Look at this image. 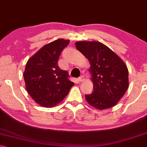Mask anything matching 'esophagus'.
Segmentation results:
<instances>
[{
	"instance_id": "1",
	"label": "esophagus",
	"mask_w": 147,
	"mask_h": 147,
	"mask_svg": "<svg viewBox=\"0 0 147 147\" xmlns=\"http://www.w3.org/2000/svg\"><path fill=\"white\" fill-rule=\"evenodd\" d=\"M84 80H85L84 76H81L80 77L78 78V80L79 82H82V81H84Z\"/></svg>"
}]
</instances>
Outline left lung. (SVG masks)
Returning <instances> with one entry per match:
<instances>
[{
  "label": "left lung",
  "instance_id": "1",
  "mask_svg": "<svg viewBox=\"0 0 147 147\" xmlns=\"http://www.w3.org/2000/svg\"><path fill=\"white\" fill-rule=\"evenodd\" d=\"M76 47L90 65L93 91L85 95L87 102L99 110L115 106L129 87L126 65L117 54L99 41H78Z\"/></svg>",
  "mask_w": 147,
  "mask_h": 147
}]
</instances>
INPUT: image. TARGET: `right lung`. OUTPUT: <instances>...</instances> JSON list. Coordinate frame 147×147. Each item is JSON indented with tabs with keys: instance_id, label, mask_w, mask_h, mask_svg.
Returning <instances> with one entry per match:
<instances>
[{
	"instance_id": "add662e5",
	"label": "right lung",
	"mask_w": 147,
	"mask_h": 147,
	"mask_svg": "<svg viewBox=\"0 0 147 147\" xmlns=\"http://www.w3.org/2000/svg\"><path fill=\"white\" fill-rule=\"evenodd\" d=\"M69 40L59 39L43 46L27 61L24 72L26 89L40 106L52 108L68 95L74 82L68 79L67 71L58 65L61 52Z\"/></svg>"
}]
</instances>
